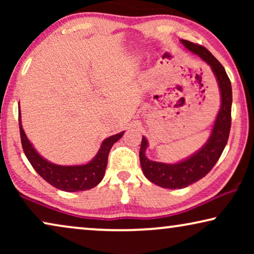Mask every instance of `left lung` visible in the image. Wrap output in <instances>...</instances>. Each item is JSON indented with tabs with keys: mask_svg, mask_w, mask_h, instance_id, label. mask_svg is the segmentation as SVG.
I'll return each instance as SVG.
<instances>
[{
	"mask_svg": "<svg viewBox=\"0 0 254 254\" xmlns=\"http://www.w3.org/2000/svg\"><path fill=\"white\" fill-rule=\"evenodd\" d=\"M180 41L187 50L200 57L211 68L216 77L218 89H220L221 107L208 141L195 154L179 163L168 164V163L150 161L145 156L148 141L144 136H142L140 149L142 171L151 183L169 190L184 189L203 178L221 157L227 145L231 127L232 90L231 82L225 72L224 67L207 48L201 45L190 43L189 40L182 39Z\"/></svg>",
	"mask_w": 254,
	"mask_h": 254,
	"instance_id": "1",
	"label": "left lung"
}]
</instances>
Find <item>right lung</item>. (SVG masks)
Here are the masks:
<instances>
[{
  "label": "right lung",
  "mask_w": 254,
  "mask_h": 254,
  "mask_svg": "<svg viewBox=\"0 0 254 254\" xmlns=\"http://www.w3.org/2000/svg\"><path fill=\"white\" fill-rule=\"evenodd\" d=\"M19 131L23 150L31 165L38 175L46 180L52 186L64 192H79L86 190L98 185L104 178L107 166V157L112 145L120 140L125 131L105 138L100 145L97 155L89 163L82 165H58L48 162L38 154L32 143L26 137L20 120L19 111Z\"/></svg>",
  "instance_id": "1"
}]
</instances>
